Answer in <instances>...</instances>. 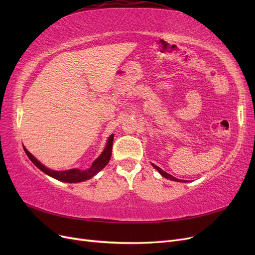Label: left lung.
Returning <instances> with one entry per match:
<instances>
[{"label":"left lung","mask_w":255,"mask_h":255,"mask_svg":"<svg viewBox=\"0 0 255 255\" xmlns=\"http://www.w3.org/2000/svg\"><path fill=\"white\" fill-rule=\"evenodd\" d=\"M153 165V167L154 168H155L156 169V170L161 174V175H163L164 177H166V179H169V180H171V181H176V182H186V181H182V180H177V179H175V177L174 176H172L171 174H169V173H167V172H165L164 170H161V169L159 168V167H157V166H155V165H154V164H152Z\"/></svg>","instance_id":"left-lung-1"}]
</instances>
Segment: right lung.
<instances>
[{
	"instance_id": "obj_1",
	"label": "right lung",
	"mask_w": 255,
	"mask_h": 255,
	"mask_svg": "<svg viewBox=\"0 0 255 255\" xmlns=\"http://www.w3.org/2000/svg\"><path fill=\"white\" fill-rule=\"evenodd\" d=\"M113 141H114V135H111L109 140H107L106 146L103 151V153L100 155L92 165L86 169V170H80V169H70V170H65V171H55V170H51V169L47 168L43 166L39 160H38L36 157H34L32 154H30L24 146V151L26 153V155L28 158L32 160V163L40 169L42 172L45 174H48L54 179H56L58 181H63L67 183H76V182H82V181H86L88 179H91L92 176L96 175L99 171H101L102 169L109 164V161L112 156V148H113Z\"/></svg>"
}]
</instances>
